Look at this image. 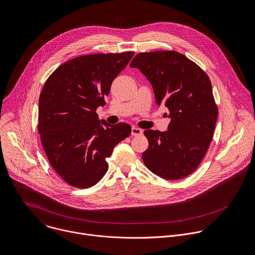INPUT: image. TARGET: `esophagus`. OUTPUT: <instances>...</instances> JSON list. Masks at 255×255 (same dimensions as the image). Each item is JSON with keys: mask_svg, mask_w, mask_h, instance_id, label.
Masks as SVG:
<instances>
[{"mask_svg": "<svg viewBox=\"0 0 255 255\" xmlns=\"http://www.w3.org/2000/svg\"><path fill=\"white\" fill-rule=\"evenodd\" d=\"M142 133H143L142 129H140V128H138V127H135V126H133V127H132V129H131V134H132L133 136L141 135Z\"/></svg>", "mask_w": 255, "mask_h": 255, "instance_id": "34e87169", "label": "esophagus"}]
</instances>
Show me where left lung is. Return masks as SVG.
Returning a JSON list of instances; mask_svg holds the SVG:
<instances>
[{
    "label": "left lung",
    "mask_w": 255,
    "mask_h": 255,
    "mask_svg": "<svg viewBox=\"0 0 255 255\" xmlns=\"http://www.w3.org/2000/svg\"><path fill=\"white\" fill-rule=\"evenodd\" d=\"M147 78L155 102L169 111L168 130L148 129L142 160L151 172L168 180L191 174L213 138L218 110L211 82L194 62L174 51L140 53L130 64ZM167 116V113H164Z\"/></svg>",
    "instance_id": "left-lung-1"
}]
</instances>
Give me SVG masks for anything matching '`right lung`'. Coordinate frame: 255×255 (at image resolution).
Masks as SVG:
<instances>
[{"instance_id":"1","label":"right lung","mask_w":255,"mask_h":255,"mask_svg":"<svg viewBox=\"0 0 255 255\" xmlns=\"http://www.w3.org/2000/svg\"><path fill=\"white\" fill-rule=\"evenodd\" d=\"M134 53L72 59L46 81L39 98L38 130L54 170L70 185L88 188L105 175L114 147L131 134L127 123L99 120L113 80Z\"/></svg>"}]
</instances>
